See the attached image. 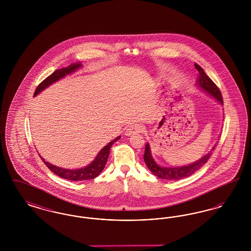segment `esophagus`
Masks as SVG:
<instances>
[{
  "label": "esophagus",
  "instance_id": "esophagus-1",
  "mask_svg": "<svg viewBox=\"0 0 251 251\" xmlns=\"http://www.w3.org/2000/svg\"><path fill=\"white\" fill-rule=\"evenodd\" d=\"M143 126H142V125H140V124H137V123L132 124V125H131V126L126 130V131H125V135L130 136L131 134L139 133V132L143 131Z\"/></svg>",
  "mask_w": 251,
  "mask_h": 251
}]
</instances>
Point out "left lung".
<instances>
[{
    "label": "left lung",
    "instance_id": "8db88e82",
    "mask_svg": "<svg viewBox=\"0 0 251 251\" xmlns=\"http://www.w3.org/2000/svg\"><path fill=\"white\" fill-rule=\"evenodd\" d=\"M195 68L199 72V77L196 84L197 86L201 88L205 93H207L208 95L213 97L220 104H223V99L218 87L206 75L201 67H200L198 64H195ZM215 147V146H214L212 150L209 152H207L205 155H203L201 159L197 160L196 162L189 165L180 166V167H163L156 163L154 158L151 155L150 144L147 143L145 147L144 161L148 168L158 178L167 179V180H177V179H184L186 177L191 176L192 174H194L196 171H198L201 167L204 166L212 154V151H214Z\"/></svg>",
    "mask_w": 251,
    "mask_h": 251
}]
</instances>
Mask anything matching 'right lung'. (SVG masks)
I'll use <instances>...</instances> for the list:
<instances>
[{
	"label": "right lung",
	"mask_w": 251,
	"mask_h": 251,
	"mask_svg": "<svg viewBox=\"0 0 251 251\" xmlns=\"http://www.w3.org/2000/svg\"><path fill=\"white\" fill-rule=\"evenodd\" d=\"M82 67H83V65L81 62H76V63H72L67 68H63V69L55 71L36 87L34 96L38 95L41 91L46 89L50 84L59 81L60 79H63L67 75H70L73 72L78 71ZM120 138V136L116 137L114 140H112L110 143H108L105 147H103L99 151L95 159L88 166L82 167V168L67 169V168H63V167H56L54 165H51L49 162H46L45 159L42 158L41 156L39 155V157L42 159L44 164L48 167L50 171H52L54 174H56L57 176H59L63 179H70V180H80V181L94 179L97 176L100 175V173L103 170V168L105 167L112 145L115 142H117Z\"/></svg>",
	"instance_id": "1"
}]
</instances>
